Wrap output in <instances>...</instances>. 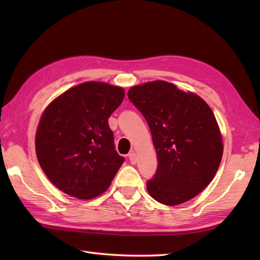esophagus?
Segmentation results:
<instances>
[{"label":"esophagus","mask_w":260,"mask_h":260,"mask_svg":"<svg viewBox=\"0 0 260 260\" xmlns=\"http://www.w3.org/2000/svg\"><path fill=\"white\" fill-rule=\"evenodd\" d=\"M128 158H129V162H131V164H136V162H137V158H136V154H135V152H131L129 154H128Z\"/></svg>","instance_id":"34e87169"}]
</instances>
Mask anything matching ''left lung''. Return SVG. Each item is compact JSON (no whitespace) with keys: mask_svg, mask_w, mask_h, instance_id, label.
I'll use <instances>...</instances> for the list:
<instances>
[{"mask_svg":"<svg viewBox=\"0 0 260 260\" xmlns=\"http://www.w3.org/2000/svg\"><path fill=\"white\" fill-rule=\"evenodd\" d=\"M127 96L145 117L156 150V172L146 183L150 196L167 206L191 200L212 181L222 158L211 108L163 80L132 87Z\"/></svg>","mask_w":260,"mask_h":260,"instance_id":"8db88e82","label":"left lung"}]
</instances>
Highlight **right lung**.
<instances>
[{
    "label": "right lung",
    "mask_w": 260,
    "mask_h": 260,
    "mask_svg": "<svg viewBox=\"0 0 260 260\" xmlns=\"http://www.w3.org/2000/svg\"><path fill=\"white\" fill-rule=\"evenodd\" d=\"M121 87L87 81L43 112L36 134L39 164L59 190L92 199L108 189L125 158L115 150L108 118L123 102Z\"/></svg>",
    "instance_id": "add662e5"
}]
</instances>
